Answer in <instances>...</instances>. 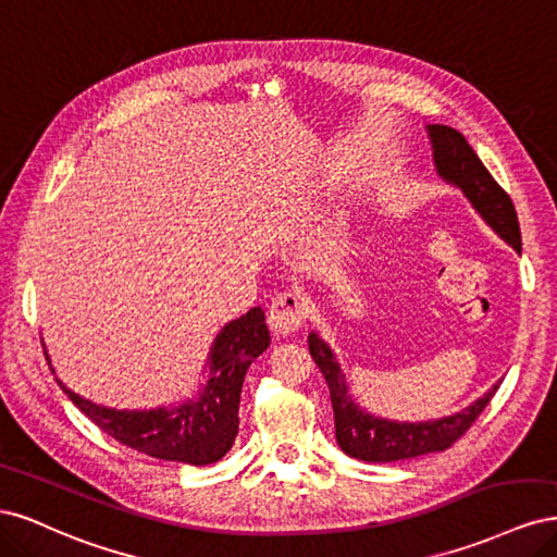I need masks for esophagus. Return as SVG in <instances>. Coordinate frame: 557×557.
I'll return each mask as SVG.
<instances>
[{"mask_svg":"<svg viewBox=\"0 0 557 557\" xmlns=\"http://www.w3.org/2000/svg\"><path fill=\"white\" fill-rule=\"evenodd\" d=\"M307 311H309L307 299L299 293H290V290L278 293L272 299V305H269V313H267L269 330L274 332V336H288L305 323Z\"/></svg>","mask_w":557,"mask_h":557,"instance_id":"esophagus-1","label":"esophagus"}]
</instances>
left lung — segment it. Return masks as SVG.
Returning <instances> with one entry per match:
<instances>
[{
  "instance_id": "obj_1",
  "label": "left lung",
  "mask_w": 557,
  "mask_h": 557,
  "mask_svg": "<svg viewBox=\"0 0 557 557\" xmlns=\"http://www.w3.org/2000/svg\"><path fill=\"white\" fill-rule=\"evenodd\" d=\"M428 134L440 176L455 188H460L483 221L520 252V227L513 201L485 170L474 148L467 144L458 129L448 125H428ZM309 350L330 387L336 444L350 458L364 462H395L450 448L481 416L499 387V383H495L483 397L453 416L425 420V423H397V420L367 413L352 401L339 362H336L332 348L315 332L309 334Z\"/></svg>"
}]
</instances>
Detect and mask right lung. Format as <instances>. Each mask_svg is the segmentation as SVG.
<instances>
[{
    "instance_id": "obj_1",
    "label": "right lung",
    "mask_w": 557,
    "mask_h": 557,
    "mask_svg": "<svg viewBox=\"0 0 557 557\" xmlns=\"http://www.w3.org/2000/svg\"><path fill=\"white\" fill-rule=\"evenodd\" d=\"M269 330L264 311L250 309L232 320L221 332L209 352V381L195 399L178 407H160L150 411H117L76 395L60 379L58 385L97 428L111 434L134 450L150 458L174 460L185 465H211L232 448L239 432L242 385L250 362L267 350Z\"/></svg>"
}]
</instances>
